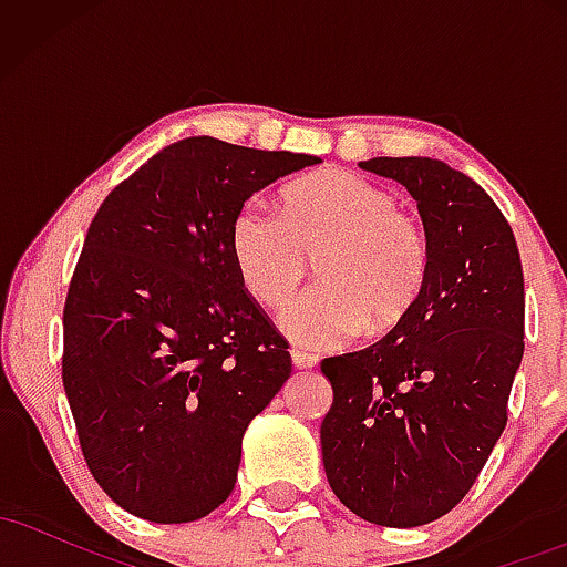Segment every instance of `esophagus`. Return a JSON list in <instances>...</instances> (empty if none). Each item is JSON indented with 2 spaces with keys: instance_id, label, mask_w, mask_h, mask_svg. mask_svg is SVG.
<instances>
[{
  "instance_id": "1",
  "label": "esophagus",
  "mask_w": 567,
  "mask_h": 567,
  "mask_svg": "<svg viewBox=\"0 0 567 567\" xmlns=\"http://www.w3.org/2000/svg\"><path fill=\"white\" fill-rule=\"evenodd\" d=\"M290 357H292V365H296V368H315L317 365V357L309 354V351L292 349Z\"/></svg>"
}]
</instances>
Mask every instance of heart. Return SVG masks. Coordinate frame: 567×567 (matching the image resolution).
Wrapping results in <instances>:
<instances>
[{
    "label": "heart",
    "instance_id": "1",
    "mask_svg": "<svg viewBox=\"0 0 567 567\" xmlns=\"http://www.w3.org/2000/svg\"><path fill=\"white\" fill-rule=\"evenodd\" d=\"M229 250L245 290L279 309L317 264L320 285L296 298L282 330L298 347L336 349L408 320L426 290L429 243L389 188L349 171L303 175L282 192V216L250 202L234 213Z\"/></svg>",
    "mask_w": 567,
    "mask_h": 567
}]
</instances>
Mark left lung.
I'll list each match as a JSON object with an SVG mask.
<instances>
[{
  "instance_id": "left-lung-1",
  "label": "left lung",
  "mask_w": 567,
  "mask_h": 567,
  "mask_svg": "<svg viewBox=\"0 0 567 567\" xmlns=\"http://www.w3.org/2000/svg\"><path fill=\"white\" fill-rule=\"evenodd\" d=\"M360 167L419 202L429 279L400 328L322 360L333 386L322 461L357 517L415 528L470 493L504 432L525 351L523 264L504 213L470 175L429 157Z\"/></svg>"
}]
</instances>
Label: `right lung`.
<instances>
[{
	"label": "right lung",
	"mask_w": 567,
	"mask_h": 567,
	"mask_svg": "<svg viewBox=\"0 0 567 567\" xmlns=\"http://www.w3.org/2000/svg\"><path fill=\"white\" fill-rule=\"evenodd\" d=\"M320 157L197 135L97 207L63 306V389L114 504L194 523L237 483L245 429L288 381V341L229 250L234 213Z\"/></svg>",
	"instance_id": "1"
}]
</instances>
